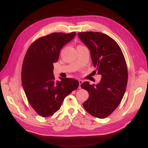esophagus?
Listing matches in <instances>:
<instances>
[{
  "label": "esophagus",
  "instance_id": "esophagus-1",
  "mask_svg": "<svg viewBox=\"0 0 148 148\" xmlns=\"http://www.w3.org/2000/svg\"><path fill=\"white\" fill-rule=\"evenodd\" d=\"M82 83H83V81H82V80H79V89H81V85Z\"/></svg>",
  "mask_w": 148,
  "mask_h": 148
}]
</instances>
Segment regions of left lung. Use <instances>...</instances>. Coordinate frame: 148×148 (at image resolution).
Segmentation results:
<instances>
[{"label":"left lung","instance_id":"left-lung-1","mask_svg":"<svg viewBox=\"0 0 148 148\" xmlns=\"http://www.w3.org/2000/svg\"><path fill=\"white\" fill-rule=\"evenodd\" d=\"M77 35L89 49L97 74L102 76L97 85L82 84V88L89 95L83 106L92 116L104 119L117 108L124 96L128 79L126 61L119 45L108 35L99 32Z\"/></svg>","mask_w":148,"mask_h":148}]
</instances>
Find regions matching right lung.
<instances>
[{
	"instance_id": "add662e5",
	"label": "right lung",
	"mask_w": 148,
	"mask_h": 148,
	"mask_svg": "<svg viewBox=\"0 0 148 148\" xmlns=\"http://www.w3.org/2000/svg\"><path fill=\"white\" fill-rule=\"evenodd\" d=\"M76 34L53 32L41 37L30 46L25 56L22 86L31 106L42 117L58 111L65 97L78 87L79 82L74 79L59 77L61 80L56 81L53 72L61 48Z\"/></svg>"
}]
</instances>
